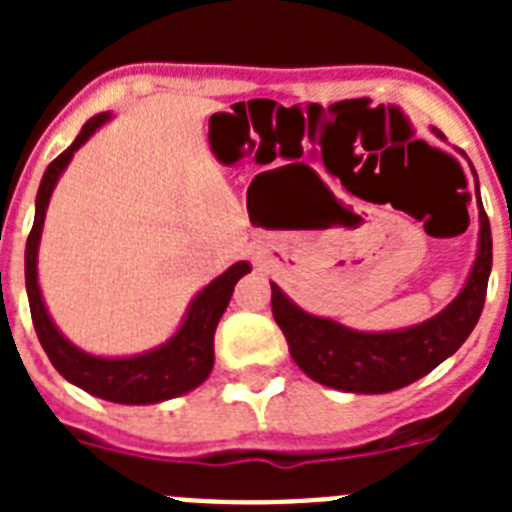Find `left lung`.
Here are the masks:
<instances>
[{
    "instance_id": "left-lung-1",
    "label": "left lung",
    "mask_w": 512,
    "mask_h": 512,
    "mask_svg": "<svg viewBox=\"0 0 512 512\" xmlns=\"http://www.w3.org/2000/svg\"><path fill=\"white\" fill-rule=\"evenodd\" d=\"M479 194V187H477ZM492 269V233L479 202V251L456 300L425 323L387 333H361L336 320L310 315L271 284V312L302 372L333 390L356 395L408 387L449 359L477 325Z\"/></svg>"
}]
</instances>
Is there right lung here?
Segmentation results:
<instances>
[{"label": "right lung", "mask_w": 512, "mask_h": 512, "mask_svg": "<svg viewBox=\"0 0 512 512\" xmlns=\"http://www.w3.org/2000/svg\"><path fill=\"white\" fill-rule=\"evenodd\" d=\"M107 120H110V112L94 115L81 128L74 143L61 156L53 158L51 166L45 169L38 197H35V223L30 235H27L25 246L27 300H30V315H33L40 346H43V351L63 379H69L71 384L81 387L89 395L102 397V400L120 402V405H153V402L187 395L210 377L212 364H215V328L223 318L230 297H233L235 284L243 274L251 271V264L238 261L228 271H223L220 277L212 279L200 295L194 297L187 315H184V323L179 325L174 336L161 343V346L146 351V354L128 356V359H102V356L81 351L69 338H63L61 330L56 328V323L45 310L43 295H40L38 287L40 233H43L45 210H48L58 176L69 166L71 156Z\"/></svg>", "instance_id": "right-lung-1"}]
</instances>
